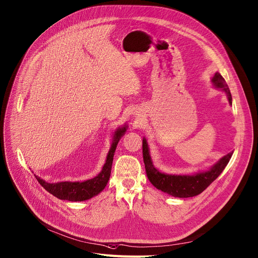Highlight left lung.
Returning a JSON list of instances; mask_svg holds the SVG:
<instances>
[{
    "label": "left lung",
    "instance_id": "obj_1",
    "mask_svg": "<svg viewBox=\"0 0 258 258\" xmlns=\"http://www.w3.org/2000/svg\"><path fill=\"white\" fill-rule=\"evenodd\" d=\"M211 82H213L215 87L223 90L227 95V98H228L229 104H232V97L229 87L220 73H216L214 75ZM232 154L233 152H230L222 157L216 164L211 166L209 171L206 172L197 173L194 175H169L159 172L153 165L147 141L146 139L143 140V156L146 173L150 182L157 189H160L161 191L173 197H177V198H189V197L201 194L221 175L226 165L228 164Z\"/></svg>",
    "mask_w": 258,
    "mask_h": 258
}]
</instances>
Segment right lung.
<instances>
[{
	"mask_svg": "<svg viewBox=\"0 0 258 258\" xmlns=\"http://www.w3.org/2000/svg\"><path fill=\"white\" fill-rule=\"evenodd\" d=\"M127 126L118 128L114 133V139L111 144V148L106 157V162L103 165V169L98 176L95 178L88 179L83 182H71V181H62V182L57 183H49L44 181L40 177L36 176V179L40 185L48 190L50 194L55 196L56 198L60 200H68L71 202L77 201H85L93 197L100 194L107 184L110 173H111V165L113 160V155L119 139L122 138L123 134L126 132Z\"/></svg>",
	"mask_w": 258,
	"mask_h": 258,
	"instance_id": "1",
	"label": "right lung"
}]
</instances>
